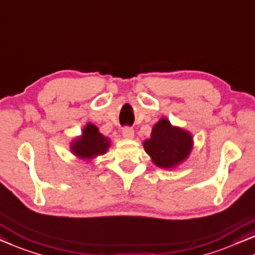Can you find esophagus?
I'll list each match as a JSON object with an SVG mask.
<instances>
[{
    "mask_svg": "<svg viewBox=\"0 0 255 255\" xmlns=\"http://www.w3.org/2000/svg\"><path fill=\"white\" fill-rule=\"evenodd\" d=\"M123 136L127 139H132L134 136V130L132 128H128V127H125L123 128Z\"/></svg>",
    "mask_w": 255,
    "mask_h": 255,
    "instance_id": "esophagus-1",
    "label": "esophagus"
}]
</instances>
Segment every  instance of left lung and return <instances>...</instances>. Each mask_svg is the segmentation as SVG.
Listing matches in <instances>:
<instances>
[{"label": "left lung", "mask_w": 255, "mask_h": 255, "mask_svg": "<svg viewBox=\"0 0 255 255\" xmlns=\"http://www.w3.org/2000/svg\"><path fill=\"white\" fill-rule=\"evenodd\" d=\"M193 139L190 132L172 127L167 119H161L153 127L150 138L143 141V148L155 165L172 169L185 161L192 150Z\"/></svg>", "instance_id": "8db88e82"}]
</instances>
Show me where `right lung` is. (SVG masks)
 Instances as JSON below:
<instances>
[{"mask_svg":"<svg viewBox=\"0 0 255 255\" xmlns=\"http://www.w3.org/2000/svg\"><path fill=\"white\" fill-rule=\"evenodd\" d=\"M109 146V139L101 134L95 125L88 123L84 128L82 135L73 140L70 148L77 157L91 160L99 155L106 154Z\"/></svg>","mask_w":255,"mask_h":255,"instance_id":"right-lung-1","label":"right lung"}]
</instances>
